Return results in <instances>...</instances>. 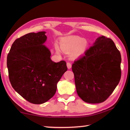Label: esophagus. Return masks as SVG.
<instances>
[{
	"instance_id": "esophagus-1",
	"label": "esophagus",
	"mask_w": 130,
	"mask_h": 130,
	"mask_svg": "<svg viewBox=\"0 0 130 130\" xmlns=\"http://www.w3.org/2000/svg\"><path fill=\"white\" fill-rule=\"evenodd\" d=\"M67 67L68 68V69H70L71 68V63L69 62H67Z\"/></svg>"
}]
</instances>
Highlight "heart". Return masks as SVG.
<instances>
[{
    "instance_id": "obj_1",
    "label": "heart",
    "mask_w": 130,
    "mask_h": 130,
    "mask_svg": "<svg viewBox=\"0 0 130 130\" xmlns=\"http://www.w3.org/2000/svg\"><path fill=\"white\" fill-rule=\"evenodd\" d=\"M87 41L82 38L75 36H70L62 38L60 41V46L63 51L72 52L73 57H78L84 53L87 47ZM57 52H60L59 46H55Z\"/></svg>"
}]
</instances>
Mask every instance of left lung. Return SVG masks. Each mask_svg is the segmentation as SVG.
<instances>
[{
  "instance_id": "obj_1",
  "label": "left lung",
  "mask_w": 130,
  "mask_h": 130,
  "mask_svg": "<svg viewBox=\"0 0 130 130\" xmlns=\"http://www.w3.org/2000/svg\"><path fill=\"white\" fill-rule=\"evenodd\" d=\"M121 62L120 52L113 41L104 36L97 38L72 65L79 97L93 104L106 101L120 82Z\"/></svg>"
}]
</instances>
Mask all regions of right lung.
<instances>
[{
  "label": "right lung",
  "instance_id": "1",
  "mask_svg": "<svg viewBox=\"0 0 130 130\" xmlns=\"http://www.w3.org/2000/svg\"><path fill=\"white\" fill-rule=\"evenodd\" d=\"M45 32L29 33L15 40L7 56L9 79L13 89L29 102L40 104L53 96L68 68L65 61L55 62L43 45Z\"/></svg>",
  "mask_w": 130,
  "mask_h": 130
}]
</instances>
